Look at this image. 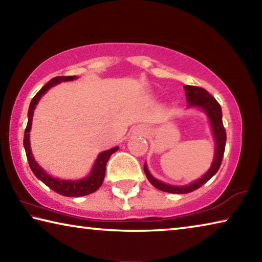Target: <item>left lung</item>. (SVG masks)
Listing matches in <instances>:
<instances>
[{
	"mask_svg": "<svg viewBox=\"0 0 262 262\" xmlns=\"http://www.w3.org/2000/svg\"><path fill=\"white\" fill-rule=\"evenodd\" d=\"M186 91V100L188 103V107H200L205 111L206 114L209 118L212 134L215 137V157L214 161L209 170L207 173L201 177V179H198L194 183L186 185V186H172L164 184L162 181L155 179L154 177L150 174L147 165L144 164V172L147 176L148 180L151 183L154 187L157 189H161L163 192L173 193V194H186L190 193L193 190L200 188L202 185H205L208 180H209L212 176H214L222 164V158H223L224 150H225V142H227V133H225V128L223 126V121H222V108L221 105L217 103V100L212 97L209 92L205 89L199 86H192V85H184Z\"/></svg>",
	"mask_w": 262,
	"mask_h": 262,
	"instance_id": "left-lung-1",
	"label": "left lung"
}]
</instances>
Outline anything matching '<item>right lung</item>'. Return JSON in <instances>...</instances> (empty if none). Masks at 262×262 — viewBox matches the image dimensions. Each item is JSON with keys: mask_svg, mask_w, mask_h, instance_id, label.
<instances>
[{"mask_svg": "<svg viewBox=\"0 0 262 262\" xmlns=\"http://www.w3.org/2000/svg\"><path fill=\"white\" fill-rule=\"evenodd\" d=\"M76 78H77L76 76H57V77L52 78L50 82L46 83L45 85L38 91V94L33 97L32 100H31L29 112H28L29 121L24 133V148H25L26 157H28L29 165L34 173V176L37 177L39 180H41L42 183L46 186H48L51 189L54 190V192L63 195V196H69V198L84 196V195H89L96 192L104 181L106 164H107V161L110 159L111 155L119 149V147H115L110 150H106V151L100 152L96 159L90 174H89L86 178L79 179V180H62V179L53 178L51 174H47L46 172L43 171V168L39 166V164L34 161V157L32 156V151H31V147H30V130H31V126H32V118H33L35 105L38 104V101L41 98V96L46 94L48 89L56 85V84H59L60 82L73 81V79H76Z\"/></svg>", "mask_w": 262, "mask_h": 262, "instance_id": "1", "label": "right lung"}]
</instances>
